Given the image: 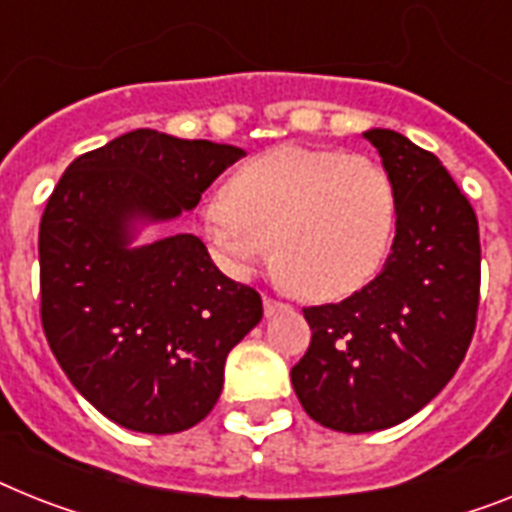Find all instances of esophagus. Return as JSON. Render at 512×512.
<instances>
[{
	"mask_svg": "<svg viewBox=\"0 0 512 512\" xmlns=\"http://www.w3.org/2000/svg\"><path fill=\"white\" fill-rule=\"evenodd\" d=\"M287 303L282 301H272V298H264V314L266 316H274V314H280V311H287Z\"/></svg>",
	"mask_w": 512,
	"mask_h": 512,
	"instance_id": "obj_1",
	"label": "esophagus"
}]
</instances>
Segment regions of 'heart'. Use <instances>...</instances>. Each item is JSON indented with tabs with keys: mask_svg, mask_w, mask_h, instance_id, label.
I'll list each match as a JSON object with an SVG mask.
<instances>
[{
	"mask_svg": "<svg viewBox=\"0 0 512 512\" xmlns=\"http://www.w3.org/2000/svg\"><path fill=\"white\" fill-rule=\"evenodd\" d=\"M392 177L369 156L298 143L251 156L225 190L196 209L211 259L235 277L274 253L311 298H345L369 285L395 238Z\"/></svg>",
	"mask_w": 512,
	"mask_h": 512,
	"instance_id": "1",
	"label": "heart"
}]
</instances>
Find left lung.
Segmentation results:
<instances>
[{"mask_svg": "<svg viewBox=\"0 0 512 512\" xmlns=\"http://www.w3.org/2000/svg\"><path fill=\"white\" fill-rule=\"evenodd\" d=\"M363 138L398 196L390 256L345 301L303 308L314 335L290 371L303 411L345 434L390 429L437 398L471 345L481 282L479 222L442 162L395 130Z\"/></svg>", "mask_w": 512, "mask_h": 512, "instance_id": "obj_1", "label": "left lung"}]
</instances>
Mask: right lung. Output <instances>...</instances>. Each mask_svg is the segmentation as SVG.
Returning <instances> with one entry per match:
<instances>
[{
  "instance_id": "add662e5",
  "label": "right lung",
  "mask_w": 512,
  "mask_h": 512,
  "mask_svg": "<svg viewBox=\"0 0 512 512\" xmlns=\"http://www.w3.org/2000/svg\"><path fill=\"white\" fill-rule=\"evenodd\" d=\"M246 151L141 128L78 156L38 230L41 322L75 390L130 432L204 421L261 298L219 272L196 235L138 246L143 227L196 209Z\"/></svg>"
}]
</instances>
